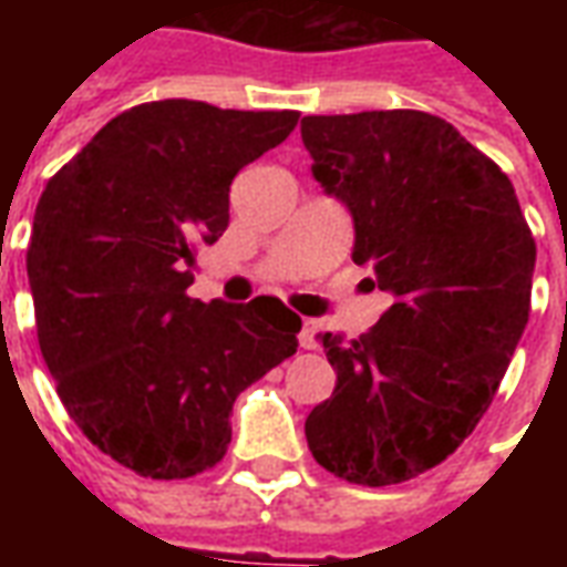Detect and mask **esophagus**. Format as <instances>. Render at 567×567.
<instances>
[{"label":"esophagus","mask_w":567,"mask_h":567,"mask_svg":"<svg viewBox=\"0 0 567 567\" xmlns=\"http://www.w3.org/2000/svg\"><path fill=\"white\" fill-rule=\"evenodd\" d=\"M316 337H319V321L303 319V324H300V346L303 349H316V343H319Z\"/></svg>","instance_id":"obj_1"}]
</instances>
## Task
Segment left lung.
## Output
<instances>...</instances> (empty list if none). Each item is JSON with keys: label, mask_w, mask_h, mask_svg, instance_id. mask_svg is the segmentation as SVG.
<instances>
[{"label": "left lung", "mask_w": 567, "mask_h": 567, "mask_svg": "<svg viewBox=\"0 0 567 567\" xmlns=\"http://www.w3.org/2000/svg\"><path fill=\"white\" fill-rule=\"evenodd\" d=\"M312 175L352 215V260L392 295L355 343L321 333L337 389L307 419L312 458L358 486L425 474L498 392L532 307L537 248L511 178L443 117L309 115Z\"/></svg>", "instance_id": "8db88e82"}]
</instances>
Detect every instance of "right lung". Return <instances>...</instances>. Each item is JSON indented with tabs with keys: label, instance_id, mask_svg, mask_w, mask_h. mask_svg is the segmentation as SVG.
<instances>
[{
	"label": "right lung",
	"instance_id": "add662e5",
	"mask_svg": "<svg viewBox=\"0 0 567 567\" xmlns=\"http://www.w3.org/2000/svg\"><path fill=\"white\" fill-rule=\"evenodd\" d=\"M297 117L133 105L42 190L27 272L44 364L84 437L140 476L221 462L236 394L297 352L282 300L187 297L194 251L227 230L234 175Z\"/></svg>",
	"mask_w": 567,
	"mask_h": 567
}]
</instances>
